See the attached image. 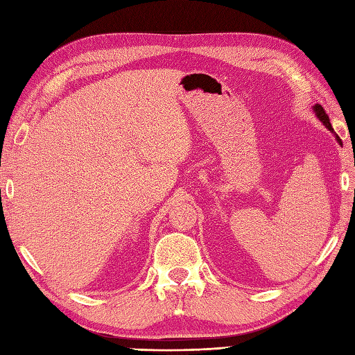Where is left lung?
<instances>
[{
  "label": "left lung",
  "instance_id": "8db88e82",
  "mask_svg": "<svg viewBox=\"0 0 355 355\" xmlns=\"http://www.w3.org/2000/svg\"><path fill=\"white\" fill-rule=\"evenodd\" d=\"M315 108V111H316V116L319 117V120H321V122L328 128V129H330V131H334V129L331 128V123H330V119H328V116H327V112H325V110L321 107V105H318V103H316V105L313 107ZM337 140H339V137H337Z\"/></svg>",
  "mask_w": 355,
  "mask_h": 355
}]
</instances>
